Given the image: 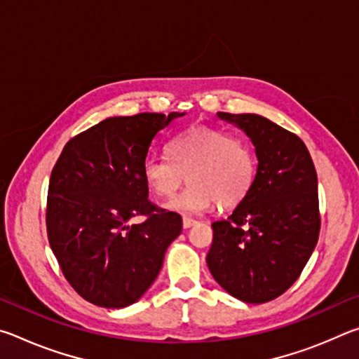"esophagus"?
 <instances>
[{
	"instance_id": "1",
	"label": "esophagus",
	"mask_w": 359,
	"mask_h": 359,
	"mask_svg": "<svg viewBox=\"0 0 359 359\" xmlns=\"http://www.w3.org/2000/svg\"><path fill=\"white\" fill-rule=\"evenodd\" d=\"M182 224H184V228H191L193 224H196V220H193L190 217H184V220H182Z\"/></svg>"
}]
</instances>
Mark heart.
<instances>
[{"mask_svg":"<svg viewBox=\"0 0 359 359\" xmlns=\"http://www.w3.org/2000/svg\"><path fill=\"white\" fill-rule=\"evenodd\" d=\"M166 158L150 156L144 163V179L150 191L171 198L182 184L187 190L166 208L182 215H199L212 204L233 208L250 191L255 156L247 141L214 126L196 125L168 144Z\"/></svg>","mask_w":359,"mask_h":359,"instance_id":"heart-1","label":"heart"}]
</instances>
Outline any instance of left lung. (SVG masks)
Masks as SVG:
<instances>
[{"instance_id":"8db88e82","label":"left lung","mask_w":359,"mask_h":359,"mask_svg":"<svg viewBox=\"0 0 359 359\" xmlns=\"http://www.w3.org/2000/svg\"><path fill=\"white\" fill-rule=\"evenodd\" d=\"M252 139L258 158L247 196L226 220L214 222L208 266L217 283L248 304L283 294L317 245L318 180L299 137L257 114L218 112Z\"/></svg>"}]
</instances>
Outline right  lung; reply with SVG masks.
Here are the masks:
<instances>
[{"label": "right lung", "mask_w": 359, "mask_h": 359, "mask_svg": "<svg viewBox=\"0 0 359 359\" xmlns=\"http://www.w3.org/2000/svg\"><path fill=\"white\" fill-rule=\"evenodd\" d=\"M184 112L111 117L65 145L48 182V244L66 280L106 309L136 302L156 276L182 217L149 199L150 144ZM135 216L142 224L131 225Z\"/></svg>", "instance_id": "right-lung-1"}]
</instances>
